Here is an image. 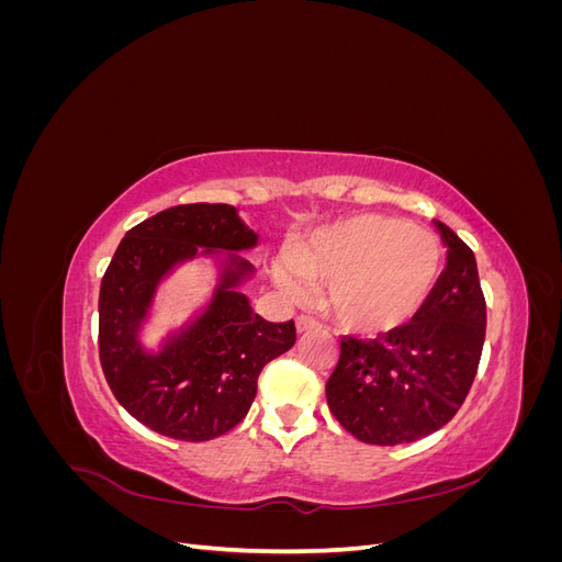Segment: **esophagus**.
<instances>
[{
    "mask_svg": "<svg viewBox=\"0 0 562 562\" xmlns=\"http://www.w3.org/2000/svg\"><path fill=\"white\" fill-rule=\"evenodd\" d=\"M295 328H297V333L302 335V333L316 330V328H318V323H316L314 318H310V316H297V318H295Z\"/></svg>",
    "mask_w": 562,
    "mask_h": 562,
    "instance_id": "obj_1",
    "label": "esophagus"
}]
</instances>
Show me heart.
<instances>
[{
	"label": "heart",
	"mask_w": 562,
	"mask_h": 562,
	"mask_svg": "<svg viewBox=\"0 0 562 562\" xmlns=\"http://www.w3.org/2000/svg\"><path fill=\"white\" fill-rule=\"evenodd\" d=\"M438 239L391 215H353L314 232L274 267L288 297H304V283L326 285V310L347 330L391 333L413 321L436 291Z\"/></svg>",
	"instance_id": "heart-1"
}]
</instances>
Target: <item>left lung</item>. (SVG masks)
I'll return each mask as SVG.
<instances>
[{"instance_id": "left-lung-1", "label": "left lung", "mask_w": 562, "mask_h": 562, "mask_svg": "<svg viewBox=\"0 0 562 562\" xmlns=\"http://www.w3.org/2000/svg\"><path fill=\"white\" fill-rule=\"evenodd\" d=\"M446 269L411 326L384 339L345 337L326 384L330 413L363 443H413L464 403L485 342V297L473 250L443 223Z\"/></svg>"}]
</instances>
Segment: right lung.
I'll return each instance as SVG.
<instances>
[{
    "mask_svg": "<svg viewBox=\"0 0 562 562\" xmlns=\"http://www.w3.org/2000/svg\"><path fill=\"white\" fill-rule=\"evenodd\" d=\"M260 236L227 203L166 209L126 232L100 283L98 349L114 398L145 427L178 440L227 434L250 411L260 370L295 345V323H269L244 288L241 252ZM187 263L214 271L212 293L149 346L165 281Z\"/></svg>",
    "mask_w": 562,
    "mask_h": 562,
    "instance_id": "add662e5",
    "label": "right lung"
}]
</instances>
